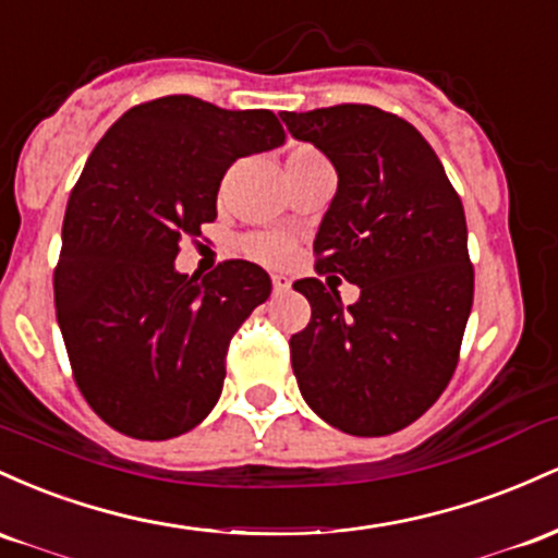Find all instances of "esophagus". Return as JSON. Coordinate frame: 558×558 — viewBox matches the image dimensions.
I'll return each instance as SVG.
<instances>
[{"label": "esophagus", "mask_w": 558, "mask_h": 558, "mask_svg": "<svg viewBox=\"0 0 558 558\" xmlns=\"http://www.w3.org/2000/svg\"><path fill=\"white\" fill-rule=\"evenodd\" d=\"M271 284H274V292H277V295H284V292L292 290V281L287 277H281V274H274Z\"/></svg>", "instance_id": "obj_1"}]
</instances>
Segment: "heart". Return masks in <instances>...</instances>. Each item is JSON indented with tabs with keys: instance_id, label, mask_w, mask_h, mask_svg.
Instances as JSON below:
<instances>
[{
	"instance_id": "1",
	"label": "heart",
	"mask_w": 558,
	"mask_h": 558,
	"mask_svg": "<svg viewBox=\"0 0 558 558\" xmlns=\"http://www.w3.org/2000/svg\"><path fill=\"white\" fill-rule=\"evenodd\" d=\"M322 162H327V158H324L316 147H311V144H295V147L287 149L284 171L287 177H292V173H300L313 166H322ZM245 250L260 263L279 266V263H284L292 255V242L287 240L284 234H277V231H266V234L247 236Z\"/></svg>"
}]
</instances>
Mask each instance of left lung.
<instances>
[{"mask_svg": "<svg viewBox=\"0 0 558 558\" xmlns=\"http://www.w3.org/2000/svg\"><path fill=\"white\" fill-rule=\"evenodd\" d=\"M281 121L335 166L313 250L361 290L342 305L318 279L292 284L311 303L290 340L300 396L348 435H390L440 398L459 361L474 298L464 205L435 149L392 112L335 105Z\"/></svg>", "mask_w": 558, "mask_h": 558, "instance_id": "1", "label": "left lung"}]
</instances>
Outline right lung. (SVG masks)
I'll list each match as a JSON object with an SVG mask.
<instances>
[{"label": "right lung", "instance_id": "obj_1", "mask_svg": "<svg viewBox=\"0 0 558 558\" xmlns=\"http://www.w3.org/2000/svg\"><path fill=\"white\" fill-rule=\"evenodd\" d=\"M279 144L271 110L171 94L123 112L92 149L62 221L54 308L78 390L112 429L168 440L221 398L231 335L271 277L227 260L197 279L173 260L216 218L231 162Z\"/></svg>", "mask_w": 558, "mask_h": 558}]
</instances>
